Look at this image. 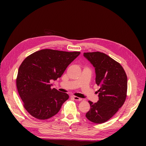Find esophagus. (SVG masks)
<instances>
[{"label": "esophagus", "mask_w": 146, "mask_h": 146, "mask_svg": "<svg viewBox=\"0 0 146 146\" xmlns=\"http://www.w3.org/2000/svg\"><path fill=\"white\" fill-rule=\"evenodd\" d=\"M71 98H72V99H74V100H82V98H78V97H77V96H72Z\"/></svg>", "instance_id": "1"}]
</instances>
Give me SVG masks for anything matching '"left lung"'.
Segmentation results:
<instances>
[{
	"instance_id": "obj_1",
	"label": "left lung",
	"mask_w": 146,
	"mask_h": 146,
	"mask_svg": "<svg viewBox=\"0 0 146 146\" xmlns=\"http://www.w3.org/2000/svg\"><path fill=\"white\" fill-rule=\"evenodd\" d=\"M83 56L94 66L99 100L89 101L90 110L86 117L96 123H104L113 117L123 105L127 90V77L122 66L104 53H84Z\"/></svg>"
}]
</instances>
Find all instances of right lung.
I'll return each instance as SVG.
<instances>
[{
  "mask_svg": "<svg viewBox=\"0 0 146 146\" xmlns=\"http://www.w3.org/2000/svg\"><path fill=\"white\" fill-rule=\"evenodd\" d=\"M80 54L43 49L23 61L17 72L16 86L24 108L32 116L44 120L58 113L69 95L52 89L50 80L61 77Z\"/></svg>",
  "mask_w": 146,
  "mask_h": 146,
  "instance_id": "obj_1",
  "label": "right lung"
}]
</instances>
